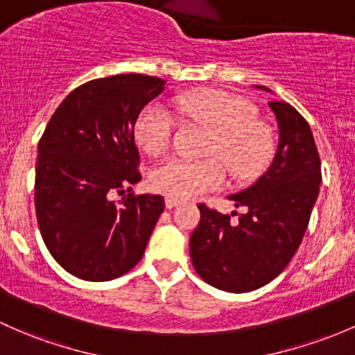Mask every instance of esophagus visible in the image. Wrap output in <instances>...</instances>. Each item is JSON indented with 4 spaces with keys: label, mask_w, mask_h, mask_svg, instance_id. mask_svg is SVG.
I'll list each match as a JSON object with an SVG mask.
<instances>
[{
    "label": "esophagus",
    "mask_w": 355,
    "mask_h": 355,
    "mask_svg": "<svg viewBox=\"0 0 355 355\" xmlns=\"http://www.w3.org/2000/svg\"><path fill=\"white\" fill-rule=\"evenodd\" d=\"M182 200L180 199H175V197H165V206L166 209H173L177 206H180Z\"/></svg>",
    "instance_id": "obj_1"
}]
</instances>
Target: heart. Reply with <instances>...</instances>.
I'll return each instance as SVG.
<instances>
[{"label":"heart","instance_id":"obj_1","mask_svg":"<svg viewBox=\"0 0 355 355\" xmlns=\"http://www.w3.org/2000/svg\"><path fill=\"white\" fill-rule=\"evenodd\" d=\"M175 107L182 117L211 129L202 153L221 159L234 180H250L266 168L274 153V139L246 100L221 89H199L178 96ZM171 125L168 110L151 103L137 117L134 136L144 151L158 155L170 144ZM218 160L166 159L151 171L149 182L166 197L193 199L223 185L226 173Z\"/></svg>","mask_w":355,"mask_h":355}]
</instances>
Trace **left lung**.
Returning <instances> with one entry per match:
<instances>
[{"label": "left lung", "instance_id": "obj_1", "mask_svg": "<svg viewBox=\"0 0 355 355\" xmlns=\"http://www.w3.org/2000/svg\"><path fill=\"white\" fill-rule=\"evenodd\" d=\"M268 107L279 130L270 166L255 184L227 197L234 207H245V214L233 223L199 204V226L190 234L196 272L227 293L255 291L284 270L303 241L322 185V163L308 122L286 102Z\"/></svg>", "mask_w": 355, "mask_h": 355}]
</instances>
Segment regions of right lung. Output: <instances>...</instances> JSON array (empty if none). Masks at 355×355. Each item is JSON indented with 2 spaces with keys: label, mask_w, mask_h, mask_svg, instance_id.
<instances>
[{
  "label": "right lung",
  "mask_w": 355,
  "mask_h": 355,
  "mask_svg": "<svg viewBox=\"0 0 355 355\" xmlns=\"http://www.w3.org/2000/svg\"><path fill=\"white\" fill-rule=\"evenodd\" d=\"M166 81L115 74L88 81L54 112L37 149L35 212L47 250L83 281L121 277L136 266L165 209L162 196L125 192L141 175L134 125Z\"/></svg>",
  "instance_id": "1"
}]
</instances>
